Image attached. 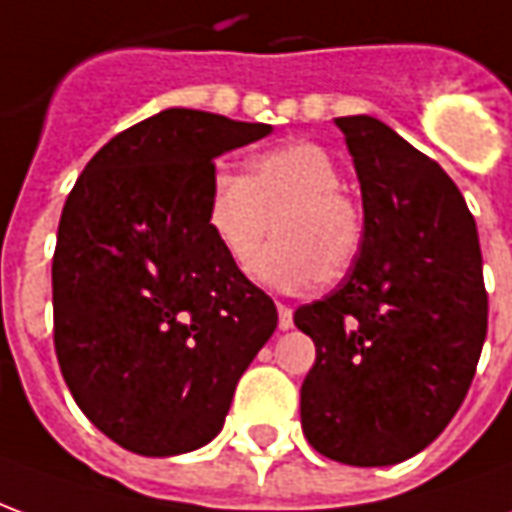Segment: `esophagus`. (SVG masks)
<instances>
[{
    "label": "esophagus",
    "mask_w": 512,
    "mask_h": 512,
    "mask_svg": "<svg viewBox=\"0 0 512 512\" xmlns=\"http://www.w3.org/2000/svg\"><path fill=\"white\" fill-rule=\"evenodd\" d=\"M277 312H279V329H282V332L293 329V310H290L288 304H277Z\"/></svg>",
    "instance_id": "34e87169"
}]
</instances>
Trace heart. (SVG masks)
Wrapping results in <instances>:
<instances>
[{"instance_id":"obj_1","label":"heart","mask_w":512,"mask_h":512,"mask_svg":"<svg viewBox=\"0 0 512 512\" xmlns=\"http://www.w3.org/2000/svg\"><path fill=\"white\" fill-rule=\"evenodd\" d=\"M343 172L318 142H290L249 161L246 175L211 180L205 224L235 268L255 260L274 222V244L257 257L260 285L299 293L348 274L365 244L362 205L340 189Z\"/></svg>"}]
</instances>
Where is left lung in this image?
<instances>
[{
    "mask_svg": "<svg viewBox=\"0 0 512 512\" xmlns=\"http://www.w3.org/2000/svg\"><path fill=\"white\" fill-rule=\"evenodd\" d=\"M365 244L343 285L293 315L315 343L301 428L348 466L425 450L469 392L488 332L477 224L450 175L370 115L337 117Z\"/></svg>",
    "mask_w": 512,
    "mask_h": 512,
    "instance_id": "8db88e82",
    "label": "left lung"
}]
</instances>
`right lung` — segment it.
<instances>
[{"instance_id": "add662e5", "label": "right lung", "mask_w": 512, "mask_h": 512, "mask_svg": "<svg viewBox=\"0 0 512 512\" xmlns=\"http://www.w3.org/2000/svg\"><path fill=\"white\" fill-rule=\"evenodd\" d=\"M271 134L164 109L109 139L62 208L54 348L76 406L120 447L167 458L222 430L277 307L213 241V161Z\"/></svg>"}]
</instances>
